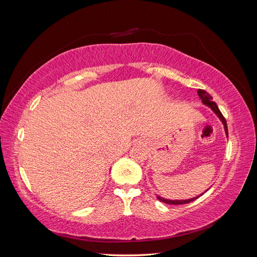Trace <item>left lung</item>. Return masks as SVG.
I'll return each mask as SVG.
<instances>
[{"label":"left lung","instance_id":"left-lung-1","mask_svg":"<svg viewBox=\"0 0 257 257\" xmlns=\"http://www.w3.org/2000/svg\"><path fill=\"white\" fill-rule=\"evenodd\" d=\"M197 94H198V96L200 97L201 102H203V103H204L206 106H208L209 108H211V110L217 115V118H219V119L222 121L223 125H224V130H225V134H226V136L228 137V131H227L226 120H225V118L223 116L222 112L220 111L219 107H217V105L212 100V97L210 96L209 93H207L205 90H200V89H198ZM208 190H209V189H208ZM206 192H207V191H206ZM203 194H204V193H203ZM203 194H200L199 196L203 195ZM199 196L193 197V198H190V199H181V200H178V199H175V200H173V199H167V198H163V197H161V196H158V198H159L161 201H163V203L168 204V205H182V204H189V203H191V201L197 199Z\"/></svg>","mask_w":257,"mask_h":257}]
</instances>
